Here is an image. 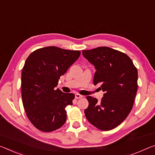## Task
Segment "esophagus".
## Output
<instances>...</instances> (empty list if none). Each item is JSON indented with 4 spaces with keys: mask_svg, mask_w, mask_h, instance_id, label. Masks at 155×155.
Returning <instances> with one entry per match:
<instances>
[{
    "mask_svg": "<svg viewBox=\"0 0 155 155\" xmlns=\"http://www.w3.org/2000/svg\"><path fill=\"white\" fill-rule=\"evenodd\" d=\"M83 96L79 94H75V99H81V98H82Z\"/></svg>",
    "mask_w": 155,
    "mask_h": 155,
    "instance_id": "obj_1",
    "label": "esophagus"
}]
</instances>
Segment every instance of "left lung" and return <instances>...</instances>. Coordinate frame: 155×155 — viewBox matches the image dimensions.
<instances>
[{
    "label": "left lung",
    "instance_id": "left-lung-1",
    "mask_svg": "<svg viewBox=\"0 0 155 155\" xmlns=\"http://www.w3.org/2000/svg\"><path fill=\"white\" fill-rule=\"evenodd\" d=\"M83 56L94 66V85L104 92L101 101L87 96L85 114L91 124L101 130L114 129L126 119L137 91L138 72L126 54L107 47L83 50Z\"/></svg>",
    "mask_w": 155,
    "mask_h": 155
}]
</instances>
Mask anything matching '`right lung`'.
I'll list each match as a JSON object with an SVG mask.
<instances>
[{"label":"right lung","mask_w":155,"mask_h":155,"mask_svg":"<svg viewBox=\"0 0 155 155\" xmlns=\"http://www.w3.org/2000/svg\"><path fill=\"white\" fill-rule=\"evenodd\" d=\"M80 54L78 50L50 46L33 51L26 59L21 74L22 100L28 119L39 130H56L65 123V108L73 104L74 94L55 87Z\"/></svg>","instance_id":"right-lung-1"}]
</instances>
